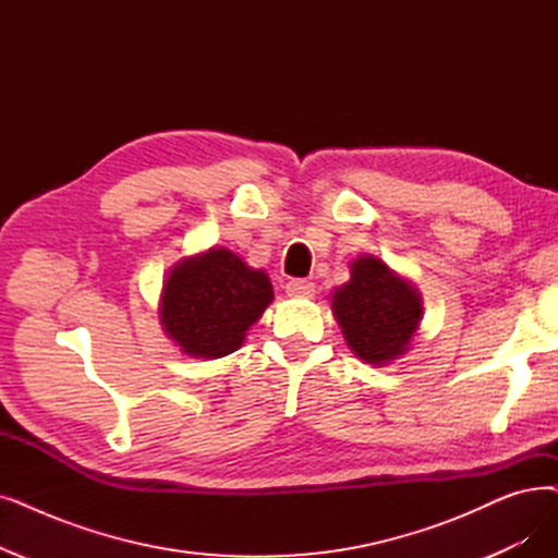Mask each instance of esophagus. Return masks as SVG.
Masks as SVG:
<instances>
[{"instance_id":"1","label":"esophagus","mask_w":558,"mask_h":558,"mask_svg":"<svg viewBox=\"0 0 558 558\" xmlns=\"http://www.w3.org/2000/svg\"><path fill=\"white\" fill-rule=\"evenodd\" d=\"M287 296H294V299H312L314 296V282L310 280H289L284 287Z\"/></svg>"}]
</instances>
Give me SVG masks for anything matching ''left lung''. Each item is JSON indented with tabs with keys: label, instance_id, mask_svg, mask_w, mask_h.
Segmentation results:
<instances>
[{
	"label": "left lung",
	"instance_id": "left-lung-1",
	"mask_svg": "<svg viewBox=\"0 0 558 558\" xmlns=\"http://www.w3.org/2000/svg\"><path fill=\"white\" fill-rule=\"evenodd\" d=\"M351 278L335 287L332 314L349 349L367 365H390L405 351L422 326L420 289L376 255H357Z\"/></svg>",
	"mask_w": 558,
	"mask_h": 558
}]
</instances>
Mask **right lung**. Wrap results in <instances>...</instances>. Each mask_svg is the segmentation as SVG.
Returning <instances> with one entry per match:
<instances>
[{"label":"right lung","instance_id":"right-lung-1","mask_svg":"<svg viewBox=\"0 0 558 558\" xmlns=\"http://www.w3.org/2000/svg\"><path fill=\"white\" fill-rule=\"evenodd\" d=\"M271 301L269 276L236 253L211 246L182 257L166 274L159 322L184 355L216 360L244 344Z\"/></svg>","mask_w":558,"mask_h":558}]
</instances>
